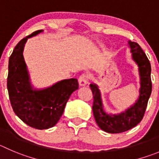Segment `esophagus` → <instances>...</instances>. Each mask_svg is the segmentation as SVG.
I'll return each instance as SVG.
<instances>
[{"label":"esophagus","instance_id":"obj_1","mask_svg":"<svg viewBox=\"0 0 159 159\" xmlns=\"http://www.w3.org/2000/svg\"><path fill=\"white\" fill-rule=\"evenodd\" d=\"M78 82H79L80 86H85L89 83V77L86 75H82L79 77L78 79Z\"/></svg>","mask_w":159,"mask_h":159}]
</instances>
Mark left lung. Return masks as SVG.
Instances as JSON below:
<instances>
[{
	"instance_id": "1",
	"label": "left lung",
	"mask_w": 159,
	"mask_h": 159,
	"mask_svg": "<svg viewBox=\"0 0 159 159\" xmlns=\"http://www.w3.org/2000/svg\"><path fill=\"white\" fill-rule=\"evenodd\" d=\"M132 58L137 64L140 75V94L135 103L117 115L107 114L103 110L101 93L96 84H90L93 95V111L96 124L102 130L109 133H120L131 129L141 121L146 111L152 89L151 63L140 46L129 41Z\"/></svg>"
}]
</instances>
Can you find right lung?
Wrapping results in <instances>:
<instances>
[{
    "mask_svg": "<svg viewBox=\"0 0 159 159\" xmlns=\"http://www.w3.org/2000/svg\"><path fill=\"white\" fill-rule=\"evenodd\" d=\"M41 32L43 30L32 33L15 47L8 61L7 87L15 114L29 126L47 129L61 118L70 96L78 89V82L76 78H70L48 88L37 89L33 87L23 53L28 38Z\"/></svg>",
    "mask_w": 159,
    "mask_h": 159,
    "instance_id": "obj_1",
    "label": "right lung"
}]
</instances>
